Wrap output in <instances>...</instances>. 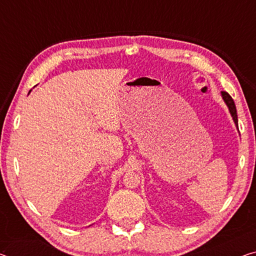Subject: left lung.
I'll use <instances>...</instances> for the list:
<instances>
[{"label":"left lung","mask_w":256,"mask_h":256,"mask_svg":"<svg viewBox=\"0 0 256 256\" xmlns=\"http://www.w3.org/2000/svg\"><path fill=\"white\" fill-rule=\"evenodd\" d=\"M220 95H222V98L226 102V104L228 106V112H230V115L232 117V120H234L236 126L238 128V116H237V109H236V104L234 100H232V98L228 95L226 92H220Z\"/></svg>","instance_id":"8db88e82"}]
</instances>
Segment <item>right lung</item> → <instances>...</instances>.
I'll return each instance as SVG.
<instances>
[{"label": "right lung", "instance_id": "1", "mask_svg": "<svg viewBox=\"0 0 256 256\" xmlns=\"http://www.w3.org/2000/svg\"><path fill=\"white\" fill-rule=\"evenodd\" d=\"M28 94H30V93H28Z\"/></svg>", "mask_w": 256, "mask_h": 256}]
</instances>
